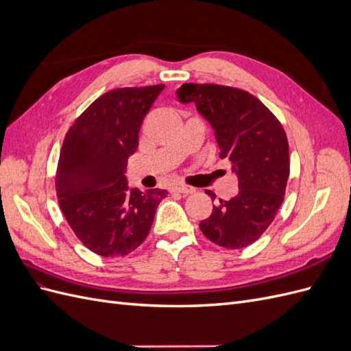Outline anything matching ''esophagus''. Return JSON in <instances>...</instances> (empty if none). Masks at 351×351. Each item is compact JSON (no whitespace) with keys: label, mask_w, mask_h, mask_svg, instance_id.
<instances>
[{"label":"esophagus","mask_w":351,"mask_h":351,"mask_svg":"<svg viewBox=\"0 0 351 351\" xmlns=\"http://www.w3.org/2000/svg\"><path fill=\"white\" fill-rule=\"evenodd\" d=\"M173 190L177 193H195V189L187 186V184H176L173 187Z\"/></svg>","instance_id":"esophagus-1"}]
</instances>
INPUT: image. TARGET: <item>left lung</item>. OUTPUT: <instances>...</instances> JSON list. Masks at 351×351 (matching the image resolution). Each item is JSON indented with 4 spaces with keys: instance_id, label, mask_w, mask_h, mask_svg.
Instances as JSON below:
<instances>
[{
    "instance_id": "8db88e82",
    "label": "left lung",
    "mask_w": 351,
    "mask_h": 351,
    "mask_svg": "<svg viewBox=\"0 0 351 351\" xmlns=\"http://www.w3.org/2000/svg\"><path fill=\"white\" fill-rule=\"evenodd\" d=\"M177 95L180 102L196 104L215 132L219 158L231 162L239 178V193L219 200L199 228L221 247H246L267 231L284 200L290 158L282 125L243 89L184 83Z\"/></svg>"
}]
</instances>
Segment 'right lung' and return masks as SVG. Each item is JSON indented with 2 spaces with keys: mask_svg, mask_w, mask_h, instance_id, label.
<instances>
[{
  "mask_svg": "<svg viewBox=\"0 0 351 351\" xmlns=\"http://www.w3.org/2000/svg\"><path fill=\"white\" fill-rule=\"evenodd\" d=\"M164 88L104 93L77 117L62 142L56 174L60 208L77 239L101 256H125L139 247L168 195L161 189H129L124 176L145 115Z\"/></svg>",
  "mask_w": 351,
  "mask_h": 351,
  "instance_id": "1",
  "label": "right lung"
}]
</instances>
